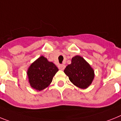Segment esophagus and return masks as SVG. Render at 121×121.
Instances as JSON below:
<instances>
[{
  "instance_id": "esophagus-1",
  "label": "esophagus",
  "mask_w": 121,
  "mask_h": 121,
  "mask_svg": "<svg viewBox=\"0 0 121 121\" xmlns=\"http://www.w3.org/2000/svg\"><path fill=\"white\" fill-rule=\"evenodd\" d=\"M65 68H66V66H65V65H64V64L58 65V68H59L60 69H61V70H64V69H65Z\"/></svg>"
}]
</instances>
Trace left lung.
I'll return each instance as SVG.
<instances>
[{"instance_id":"obj_1","label":"left lung","mask_w":121,"mask_h":121,"mask_svg":"<svg viewBox=\"0 0 121 121\" xmlns=\"http://www.w3.org/2000/svg\"><path fill=\"white\" fill-rule=\"evenodd\" d=\"M71 82L82 89L88 88L94 77L93 69L82 56L77 55L72 58L71 65L64 70Z\"/></svg>"}]
</instances>
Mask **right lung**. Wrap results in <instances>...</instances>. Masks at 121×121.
<instances>
[{
	"instance_id": "add662e5",
	"label": "right lung",
	"mask_w": 121,
	"mask_h": 121,
	"mask_svg": "<svg viewBox=\"0 0 121 121\" xmlns=\"http://www.w3.org/2000/svg\"><path fill=\"white\" fill-rule=\"evenodd\" d=\"M58 69L52 62L41 56L29 67L27 75L30 86L37 91H41L50 85Z\"/></svg>"
}]
</instances>
